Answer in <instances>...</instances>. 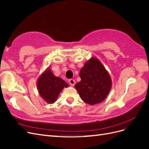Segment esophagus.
I'll list each match as a JSON object with an SVG mask.
<instances>
[{"label": "esophagus", "mask_w": 149, "mask_h": 149, "mask_svg": "<svg viewBox=\"0 0 149 149\" xmlns=\"http://www.w3.org/2000/svg\"><path fill=\"white\" fill-rule=\"evenodd\" d=\"M69 83H70V84L71 86H74V84H75L74 80V79H70V80H69Z\"/></svg>", "instance_id": "esophagus-1"}]
</instances>
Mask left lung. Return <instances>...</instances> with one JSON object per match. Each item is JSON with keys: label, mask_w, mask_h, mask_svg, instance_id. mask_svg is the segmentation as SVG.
Returning <instances> with one entry per match:
<instances>
[{"label": "left lung", "mask_w": 149, "mask_h": 149, "mask_svg": "<svg viewBox=\"0 0 149 149\" xmlns=\"http://www.w3.org/2000/svg\"><path fill=\"white\" fill-rule=\"evenodd\" d=\"M79 76L81 79L74 87L83 101L94 105L105 100L111 89L112 80L99 59L92 57L86 62Z\"/></svg>", "instance_id": "1"}]
</instances>
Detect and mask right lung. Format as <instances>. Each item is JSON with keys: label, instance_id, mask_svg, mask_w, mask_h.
<instances>
[{"label": "right lung", "instance_id": "1", "mask_svg": "<svg viewBox=\"0 0 149 149\" xmlns=\"http://www.w3.org/2000/svg\"><path fill=\"white\" fill-rule=\"evenodd\" d=\"M37 86L43 100L48 104H53L57 100L62 90L69 85L63 79L54 75L48 67L38 77Z\"/></svg>", "mask_w": 149, "mask_h": 149}]
</instances>
